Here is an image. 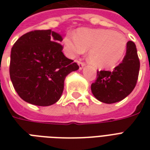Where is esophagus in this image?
Instances as JSON below:
<instances>
[{
	"label": "esophagus",
	"instance_id": "esophagus-1",
	"mask_svg": "<svg viewBox=\"0 0 150 150\" xmlns=\"http://www.w3.org/2000/svg\"><path fill=\"white\" fill-rule=\"evenodd\" d=\"M78 64H79V66L80 70H82V68H83V67L86 65V64H85L84 62H82V61H78Z\"/></svg>",
	"mask_w": 150,
	"mask_h": 150
}]
</instances>
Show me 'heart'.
<instances>
[{
  "instance_id": "obj_1",
  "label": "heart",
  "mask_w": 150,
  "mask_h": 150,
  "mask_svg": "<svg viewBox=\"0 0 150 150\" xmlns=\"http://www.w3.org/2000/svg\"><path fill=\"white\" fill-rule=\"evenodd\" d=\"M66 54L71 58L88 50V61L99 68L113 67L125 53L127 39L122 33L110 29L80 28L74 36L63 40Z\"/></svg>"
}]
</instances>
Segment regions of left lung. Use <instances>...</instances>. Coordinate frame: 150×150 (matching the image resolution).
Instances as JSON below:
<instances>
[{
  "mask_svg": "<svg viewBox=\"0 0 150 150\" xmlns=\"http://www.w3.org/2000/svg\"><path fill=\"white\" fill-rule=\"evenodd\" d=\"M140 62L134 42L127 43L125 56L112 71H97L96 80L91 85L93 96L100 102L114 103L132 92L137 83Z\"/></svg>",
  "mask_w": 150,
  "mask_h": 150,
  "instance_id": "1",
  "label": "left lung"
}]
</instances>
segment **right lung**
Masks as SVG:
<instances>
[{"instance_id": "obj_1", "label": "right lung", "mask_w": 150, "mask_h": 150, "mask_svg": "<svg viewBox=\"0 0 150 150\" xmlns=\"http://www.w3.org/2000/svg\"><path fill=\"white\" fill-rule=\"evenodd\" d=\"M62 40L51 29L34 30L13 45L10 78L15 91L25 102L42 107L57 102L66 76L79 68L64 55Z\"/></svg>"}]
</instances>
